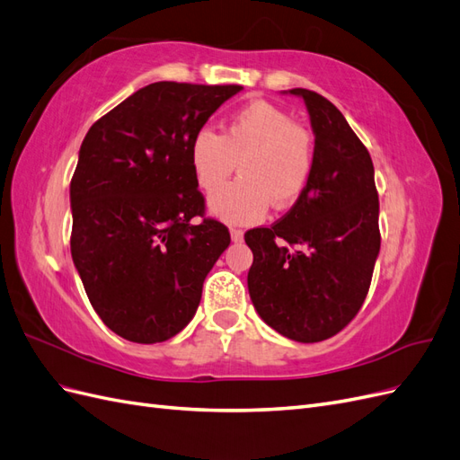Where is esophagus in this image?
<instances>
[{
    "label": "esophagus",
    "instance_id": "esophagus-1",
    "mask_svg": "<svg viewBox=\"0 0 460 460\" xmlns=\"http://www.w3.org/2000/svg\"><path fill=\"white\" fill-rule=\"evenodd\" d=\"M229 233H231V241H233V243H243L244 233H243L241 229H231Z\"/></svg>",
    "mask_w": 460,
    "mask_h": 460
}]
</instances>
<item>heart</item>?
Segmentation results:
<instances>
[{
  "mask_svg": "<svg viewBox=\"0 0 460 460\" xmlns=\"http://www.w3.org/2000/svg\"><path fill=\"white\" fill-rule=\"evenodd\" d=\"M237 163L242 179L222 190ZM190 167L204 192L222 190L209 199V214L251 226L266 216L270 202L283 209L300 199L314 169V144L287 111L258 100L234 113L223 135L200 128L190 142Z\"/></svg>",
  "mask_w": 460,
  "mask_h": 460,
  "instance_id": "b5f03b06",
  "label": "heart"
}]
</instances>
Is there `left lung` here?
Segmentation results:
<instances>
[{"label":"left lung","instance_id":"obj_1","mask_svg":"<svg viewBox=\"0 0 460 460\" xmlns=\"http://www.w3.org/2000/svg\"><path fill=\"white\" fill-rule=\"evenodd\" d=\"M305 102L314 133V169L305 192L275 226L244 234L254 261L248 293L275 332L318 343L357 316L379 254L374 164L330 100L306 88L283 90Z\"/></svg>","mask_w":460,"mask_h":460}]
</instances>
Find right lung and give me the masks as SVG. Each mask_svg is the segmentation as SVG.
<instances>
[{"mask_svg":"<svg viewBox=\"0 0 460 460\" xmlns=\"http://www.w3.org/2000/svg\"><path fill=\"white\" fill-rule=\"evenodd\" d=\"M243 86L154 83L90 127L71 181V256L92 308L113 333L152 345L194 318L229 246L202 219L190 142Z\"/></svg>","mask_w":460,"mask_h":460,"instance_id":"add662e5","label":"right lung"}]
</instances>
